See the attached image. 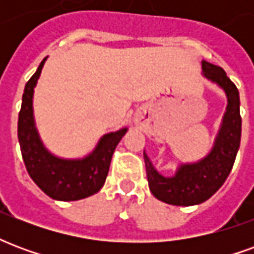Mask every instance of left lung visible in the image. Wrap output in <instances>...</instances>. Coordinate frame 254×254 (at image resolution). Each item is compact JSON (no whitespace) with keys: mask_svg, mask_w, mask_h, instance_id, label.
<instances>
[{"mask_svg":"<svg viewBox=\"0 0 254 254\" xmlns=\"http://www.w3.org/2000/svg\"><path fill=\"white\" fill-rule=\"evenodd\" d=\"M202 76L223 88L227 107L211 152L196 163H185L173 177L160 174L144 152L149 190L158 200L171 205L201 204L227 180L241 143L240 92L223 69L202 61Z\"/></svg>","mask_w":254,"mask_h":254,"instance_id":"left-lung-1","label":"left lung"}]
</instances>
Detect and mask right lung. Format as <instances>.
<instances>
[{
  "instance_id": "right-lung-1",
  "label": "right lung",
  "mask_w": 254,
  "mask_h": 254,
  "mask_svg": "<svg viewBox=\"0 0 254 254\" xmlns=\"http://www.w3.org/2000/svg\"><path fill=\"white\" fill-rule=\"evenodd\" d=\"M46 58L25 84L17 124L20 149L32 181L47 196L61 201H74L92 196L105 185L111 156L127 127L105 134L94 151L83 159H63L47 151L36 130L32 109L34 88Z\"/></svg>"
}]
</instances>
